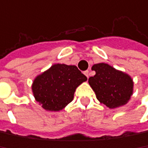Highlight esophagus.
Instances as JSON below:
<instances>
[{
  "label": "esophagus",
  "instance_id": "esophagus-1",
  "mask_svg": "<svg viewBox=\"0 0 148 148\" xmlns=\"http://www.w3.org/2000/svg\"><path fill=\"white\" fill-rule=\"evenodd\" d=\"M84 74L87 77V78H89V77H90V71H85L84 72Z\"/></svg>",
  "mask_w": 148,
  "mask_h": 148
}]
</instances>
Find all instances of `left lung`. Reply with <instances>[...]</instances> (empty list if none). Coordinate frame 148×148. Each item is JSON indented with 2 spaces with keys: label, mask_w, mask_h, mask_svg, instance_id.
<instances>
[{
  "label": "left lung",
  "mask_w": 148,
  "mask_h": 148,
  "mask_svg": "<svg viewBox=\"0 0 148 148\" xmlns=\"http://www.w3.org/2000/svg\"><path fill=\"white\" fill-rule=\"evenodd\" d=\"M91 70L96 75L88 82L100 103L115 109L128 103L134 92V81L128 74L105 63L96 64Z\"/></svg>",
  "instance_id": "obj_1"
}]
</instances>
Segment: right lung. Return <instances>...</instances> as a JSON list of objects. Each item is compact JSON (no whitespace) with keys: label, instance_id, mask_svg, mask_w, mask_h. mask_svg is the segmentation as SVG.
<instances>
[{"label":"right lung","instance_id":"1","mask_svg":"<svg viewBox=\"0 0 148 148\" xmlns=\"http://www.w3.org/2000/svg\"><path fill=\"white\" fill-rule=\"evenodd\" d=\"M87 77L76 65L54 64L38 75L32 84L35 100L47 111H60L74 97L76 89Z\"/></svg>","mask_w":148,"mask_h":148}]
</instances>
